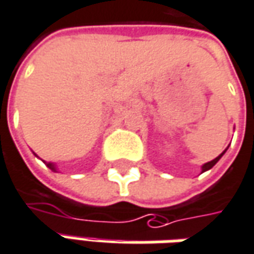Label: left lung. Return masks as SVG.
Masks as SVG:
<instances>
[{
	"mask_svg": "<svg viewBox=\"0 0 254 254\" xmlns=\"http://www.w3.org/2000/svg\"><path fill=\"white\" fill-rule=\"evenodd\" d=\"M227 150H228V147H227L226 150H224V151H223V152H221V154H220L219 157H216V158H214V159H212L210 162H206V164L202 165V172H201V173H203V172H206V170H209V169H212V168H213L214 165H216V164H217V162H219L220 158H221V157H223V155H224V154H226Z\"/></svg>",
	"mask_w": 254,
	"mask_h": 254,
	"instance_id": "1",
	"label": "left lung"
}]
</instances>
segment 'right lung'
<instances>
[{"mask_svg": "<svg viewBox=\"0 0 254 254\" xmlns=\"http://www.w3.org/2000/svg\"><path fill=\"white\" fill-rule=\"evenodd\" d=\"M34 155L37 157V154H34ZM44 162H45V161H44ZM45 164H47V166L51 170H53V172H58V169H56V165L55 164H52V162H45Z\"/></svg>", "mask_w": 254, "mask_h": 254, "instance_id": "obj_1", "label": "right lung"}]
</instances>
